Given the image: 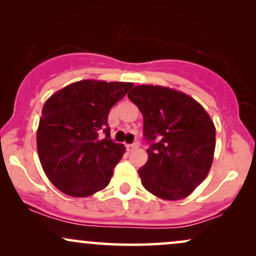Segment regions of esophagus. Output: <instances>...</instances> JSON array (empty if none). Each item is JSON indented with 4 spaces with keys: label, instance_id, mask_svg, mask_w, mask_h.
Wrapping results in <instances>:
<instances>
[{
    "label": "esophagus",
    "instance_id": "esophagus-1",
    "mask_svg": "<svg viewBox=\"0 0 256 256\" xmlns=\"http://www.w3.org/2000/svg\"><path fill=\"white\" fill-rule=\"evenodd\" d=\"M138 146L137 143H134V144H126V149H128V152H132L134 149H136Z\"/></svg>",
    "mask_w": 256,
    "mask_h": 256
}]
</instances>
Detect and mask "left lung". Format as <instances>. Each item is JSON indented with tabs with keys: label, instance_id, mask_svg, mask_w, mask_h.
Returning <instances> with one entry per match:
<instances>
[{
	"label": "left lung",
	"instance_id": "1",
	"mask_svg": "<svg viewBox=\"0 0 256 256\" xmlns=\"http://www.w3.org/2000/svg\"><path fill=\"white\" fill-rule=\"evenodd\" d=\"M143 116L148 161L138 170L152 195L176 201L207 177L216 149V126L204 108L182 91L137 85L128 94Z\"/></svg>",
	"mask_w": 256,
	"mask_h": 256
}]
</instances>
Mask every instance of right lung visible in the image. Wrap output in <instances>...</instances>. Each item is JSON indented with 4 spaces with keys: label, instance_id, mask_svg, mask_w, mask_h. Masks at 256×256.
I'll return each instance as SVG.
<instances>
[{
    "label": "right lung",
    "instance_id": "right-lung-1",
    "mask_svg": "<svg viewBox=\"0 0 256 256\" xmlns=\"http://www.w3.org/2000/svg\"><path fill=\"white\" fill-rule=\"evenodd\" d=\"M132 83L80 80L46 101L37 130V152L49 180L73 198H86L110 184L125 146L110 140L108 113ZM104 130L106 138L100 140Z\"/></svg>",
    "mask_w": 256,
    "mask_h": 256
}]
</instances>
